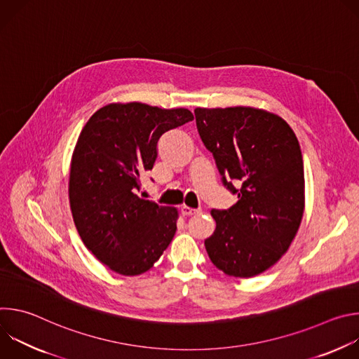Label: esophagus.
Segmentation results:
<instances>
[{
    "label": "esophagus",
    "instance_id": "1",
    "mask_svg": "<svg viewBox=\"0 0 359 359\" xmlns=\"http://www.w3.org/2000/svg\"><path fill=\"white\" fill-rule=\"evenodd\" d=\"M180 212H182L183 216H193V215H197V213H198L197 209H191V208H189V206H182Z\"/></svg>",
    "mask_w": 359,
    "mask_h": 359
}]
</instances>
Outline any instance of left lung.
Returning <instances> with one entry per match:
<instances>
[{
	"instance_id": "left-lung-1",
	"label": "left lung",
	"mask_w": 359,
	"mask_h": 359,
	"mask_svg": "<svg viewBox=\"0 0 359 359\" xmlns=\"http://www.w3.org/2000/svg\"><path fill=\"white\" fill-rule=\"evenodd\" d=\"M194 115L224 186L238 197L229 210L210 212L216 230L204 240L206 251L230 277L259 276L287 252L302 220L298 139L281 116L259 108H196Z\"/></svg>"
}]
</instances>
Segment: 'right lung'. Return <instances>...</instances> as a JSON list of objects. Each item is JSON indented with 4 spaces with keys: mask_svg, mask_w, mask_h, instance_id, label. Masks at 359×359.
I'll return each instance as SVG.
<instances>
[{
    "mask_svg": "<svg viewBox=\"0 0 359 359\" xmlns=\"http://www.w3.org/2000/svg\"><path fill=\"white\" fill-rule=\"evenodd\" d=\"M184 108L142 102L97 109L75 144L69 204L75 227L95 257L121 276L150 270L176 233L179 212L136 194L158 158L161 136L190 121Z\"/></svg>",
    "mask_w": 359,
    "mask_h": 359,
    "instance_id": "obj_1",
    "label": "right lung"
}]
</instances>
